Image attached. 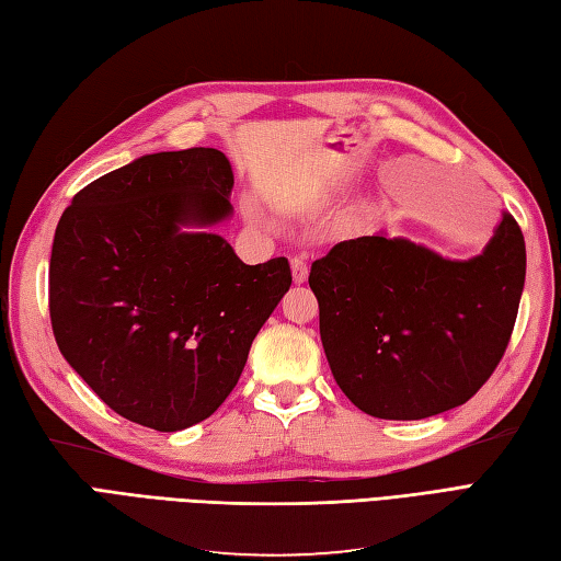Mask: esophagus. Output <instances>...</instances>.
<instances>
[{"label":"esophagus","instance_id":"esophagus-1","mask_svg":"<svg viewBox=\"0 0 561 561\" xmlns=\"http://www.w3.org/2000/svg\"><path fill=\"white\" fill-rule=\"evenodd\" d=\"M291 275H294V284L308 282V265L304 257H291Z\"/></svg>","mask_w":561,"mask_h":561}]
</instances>
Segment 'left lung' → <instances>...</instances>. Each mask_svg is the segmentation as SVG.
<instances>
[{"label":"left lung","mask_w":561,"mask_h":561,"mask_svg":"<svg viewBox=\"0 0 561 561\" xmlns=\"http://www.w3.org/2000/svg\"><path fill=\"white\" fill-rule=\"evenodd\" d=\"M524 282L526 243L510 213L471 260L377 233L336 243L308 277L336 385L385 421L471 399L512 340Z\"/></svg>","instance_id":"obj_1"}]
</instances>
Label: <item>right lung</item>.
<instances>
[{
    "mask_svg": "<svg viewBox=\"0 0 561 561\" xmlns=\"http://www.w3.org/2000/svg\"><path fill=\"white\" fill-rule=\"evenodd\" d=\"M215 148L142 154L64 210L49 257L61 356L126 421L201 423L237 387L255 334L291 286L286 257L245 265L213 227L231 215Z\"/></svg>",
    "mask_w": 561,
    "mask_h": 561,
    "instance_id": "1",
    "label": "right lung"
}]
</instances>
